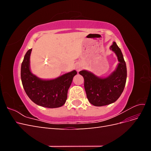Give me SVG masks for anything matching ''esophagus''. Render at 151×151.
Returning a JSON list of instances; mask_svg holds the SVG:
<instances>
[{"label": "esophagus", "mask_w": 151, "mask_h": 151, "mask_svg": "<svg viewBox=\"0 0 151 151\" xmlns=\"http://www.w3.org/2000/svg\"><path fill=\"white\" fill-rule=\"evenodd\" d=\"M76 70L77 72H79L82 68H83V66H82L81 64H79V63H78V64H77L76 65Z\"/></svg>", "instance_id": "1"}]
</instances>
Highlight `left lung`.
<instances>
[{"mask_svg": "<svg viewBox=\"0 0 151 151\" xmlns=\"http://www.w3.org/2000/svg\"><path fill=\"white\" fill-rule=\"evenodd\" d=\"M110 50L116 54L119 63L116 69L106 77H98L93 72H79L84 79V89L91 104L102 106L115 102L124 89L127 80V67L121 50L113 42Z\"/></svg>", "mask_w": 151, "mask_h": 151, "instance_id": "left-lung-1", "label": "left lung"}]
</instances>
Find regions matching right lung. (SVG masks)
<instances>
[{
	"instance_id": "add662e5",
	"label": "right lung",
	"mask_w": 151,
	"mask_h": 151,
	"mask_svg": "<svg viewBox=\"0 0 151 151\" xmlns=\"http://www.w3.org/2000/svg\"><path fill=\"white\" fill-rule=\"evenodd\" d=\"M32 48L25 54L21 68V77L26 94L39 106L55 108L63 106L67 93L77 72L74 70L53 79H42L30 70V55Z\"/></svg>"
}]
</instances>
